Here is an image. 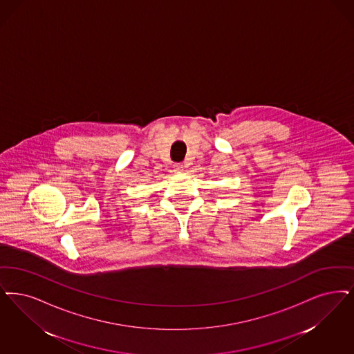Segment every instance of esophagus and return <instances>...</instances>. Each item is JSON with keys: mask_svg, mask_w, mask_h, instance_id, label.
<instances>
[{"mask_svg": "<svg viewBox=\"0 0 354 354\" xmlns=\"http://www.w3.org/2000/svg\"><path fill=\"white\" fill-rule=\"evenodd\" d=\"M183 169H184L183 163H176V165H175V170L183 171Z\"/></svg>", "mask_w": 354, "mask_h": 354, "instance_id": "obj_1", "label": "esophagus"}]
</instances>
